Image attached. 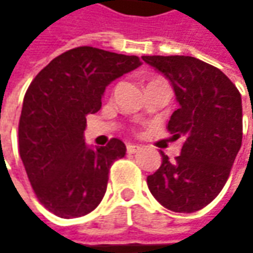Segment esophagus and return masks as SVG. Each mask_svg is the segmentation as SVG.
Listing matches in <instances>:
<instances>
[{"label":"esophagus","instance_id":"obj_1","mask_svg":"<svg viewBox=\"0 0 253 253\" xmlns=\"http://www.w3.org/2000/svg\"><path fill=\"white\" fill-rule=\"evenodd\" d=\"M141 149V146L139 145H128L126 146V151H128V153H135V152H138Z\"/></svg>","mask_w":253,"mask_h":253}]
</instances>
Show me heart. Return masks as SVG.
I'll list each match as a JSON object with an SVG mask.
<instances>
[{"label":"heart","mask_w":253,"mask_h":253,"mask_svg":"<svg viewBox=\"0 0 253 253\" xmlns=\"http://www.w3.org/2000/svg\"><path fill=\"white\" fill-rule=\"evenodd\" d=\"M155 82H158V80H155ZM151 83H153V82H151Z\"/></svg>","instance_id":"obj_1"}]
</instances>
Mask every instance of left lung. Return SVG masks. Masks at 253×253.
<instances>
[{"mask_svg":"<svg viewBox=\"0 0 253 253\" xmlns=\"http://www.w3.org/2000/svg\"><path fill=\"white\" fill-rule=\"evenodd\" d=\"M171 84L179 108L168 131L184 138L180 155L148 176L152 196L174 212L210 204L227 183L242 143V100L219 69L191 56H143Z\"/></svg>","mask_w":253,"mask_h":253,"instance_id":"left-lung-1","label":"left lung"}]
</instances>
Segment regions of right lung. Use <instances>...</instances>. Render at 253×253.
Masks as SVG:
<instances>
[{"label":"right lung","mask_w":253,"mask_h":253,"mask_svg":"<svg viewBox=\"0 0 253 253\" xmlns=\"http://www.w3.org/2000/svg\"><path fill=\"white\" fill-rule=\"evenodd\" d=\"M138 56L82 46L54 57L25 94L19 155L38 200L62 218L91 212L105 194L108 171L126 146H87L85 117L101 108L108 84L139 67Z\"/></svg>","instance_id":"1"}]
</instances>
